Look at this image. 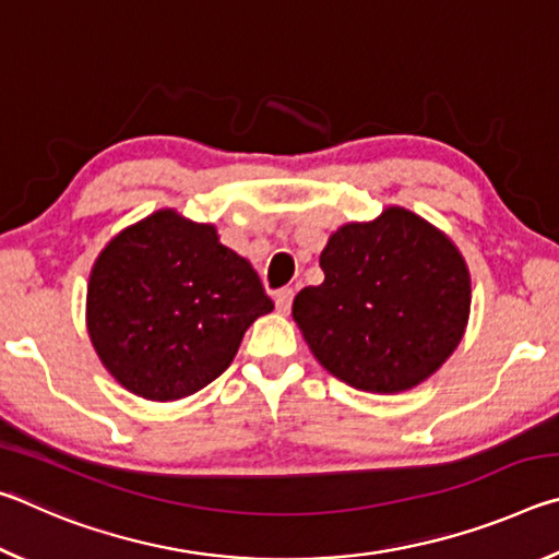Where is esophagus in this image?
<instances>
[{
	"label": "esophagus",
	"instance_id": "34e87169",
	"mask_svg": "<svg viewBox=\"0 0 559 559\" xmlns=\"http://www.w3.org/2000/svg\"><path fill=\"white\" fill-rule=\"evenodd\" d=\"M293 296H296L293 288H281L276 293V310H278V313H288L290 306H293Z\"/></svg>",
	"mask_w": 559,
	"mask_h": 559
}]
</instances>
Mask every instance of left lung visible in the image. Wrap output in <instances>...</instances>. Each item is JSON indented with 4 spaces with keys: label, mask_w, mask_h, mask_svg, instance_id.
<instances>
[{
    "label": "left lung",
    "mask_w": 559,
    "mask_h": 559,
    "mask_svg": "<svg viewBox=\"0 0 559 559\" xmlns=\"http://www.w3.org/2000/svg\"><path fill=\"white\" fill-rule=\"evenodd\" d=\"M325 281L302 288L293 320L318 362L365 392H404L443 365L468 323L461 253L400 206L345 224L320 253Z\"/></svg>",
    "instance_id": "8db88e82"
}]
</instances>
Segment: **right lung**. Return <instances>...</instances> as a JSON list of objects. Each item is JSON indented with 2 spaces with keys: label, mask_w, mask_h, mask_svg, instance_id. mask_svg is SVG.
<instances>
[{
  "label": "right lung",
  "mask_w": 559,
  "mask_h": 559,
  "mask_svg": "<svg viewBox=\"0 0 559 559\" xmlns=\"http://www.w3.org/2000/svg\"><path fill=\"white\" fill-rule=\"evenodd\" d=\"M273 302L257 271L214 226L157 212L100 253L88 283V333L132 394L167 402L200 392L231 365Z\"/></svg>",
  "instance_id": "1"
}]
</instances>
